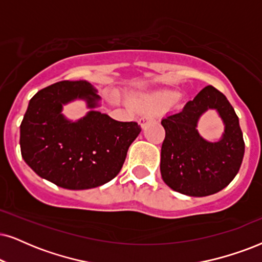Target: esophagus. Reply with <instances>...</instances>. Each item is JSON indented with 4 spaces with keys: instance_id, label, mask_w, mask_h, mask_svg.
Masks as SVG:
<instances>
[{
    "instance_id": "esophagus-1",
    "label": "esophagus",
    "mask_w": 262,
    "mask_h": 262,
    "mask_svg": "<svg viewBox=\"0 0 262 262\" xmlns=\"http://www.w3.org/2000/svg\"><path fill=\"white\" fill-rule=\"evenodd\" d=\"M154 120V117H152L151 115H146V116H142V117L139 120V123H140V125L142 128H145L146 125L150 123V122Z\"/></svg>"
}]
</instances>
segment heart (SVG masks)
Segmentation results:
<instances>
[{"label":"heart","mask_w":262,"mask_h":262,"mask_svg":"<svg viewBox=\"0 0 262 262\" xmlns=\"http://www.w3.org/2000/svg\"><path fill=\"white\" fill-rule=\"evenodd\" d=\"M175 99V95L171 93H161L157 94L156 97L145 99V100L138 101V106L141 108H150L154 107L156 105H162V104H169Z\"/></svg>","instance_id":"b5f03b06"}]
</instances>
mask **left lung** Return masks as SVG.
<instances>
[{"label":"left lung","instance_id":"left-lung-1","mask_svg":"<svg viewBox=\"0 0 262 262\" xmlns=\"http://www.w3.org/2000/svg\"><path fill=\"white\" fill-rule=\"evenodd\" d=\"M208 110H216L225 124L223 137L216 143L207 142L196 130L198 120ZM161 123L165 130L161 174L170 188L187 196L204 197L233 180L243 161L244 140L236 112L223 93L208 85Z\"/></svg>","mask_w":262,"mask_h":262}]
</instances>
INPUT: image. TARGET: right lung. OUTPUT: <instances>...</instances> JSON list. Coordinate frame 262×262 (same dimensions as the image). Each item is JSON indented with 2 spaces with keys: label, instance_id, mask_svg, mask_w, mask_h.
Listing matches in <instances>:
<instances>
[{
  "label": "right lung",
  "instance_id": "1",
  "mask_svg": "<svg viewBox=\"0 0 262 262\" xmlns=\"http://www.w3.org/2000/svg\"><path fill=\"white\" fill-rule=\"evenodd\" d=\"M84 99L98 106L99 95L87 81H61L36 93L20 124V150L39 177L68 190H87L120 173L139 133L137 122H118L89 111L77 122L66 120L62 105Z\"/></svg>",
  "mask_w": 262,
  "mask_h": 262
}]
</instances>
